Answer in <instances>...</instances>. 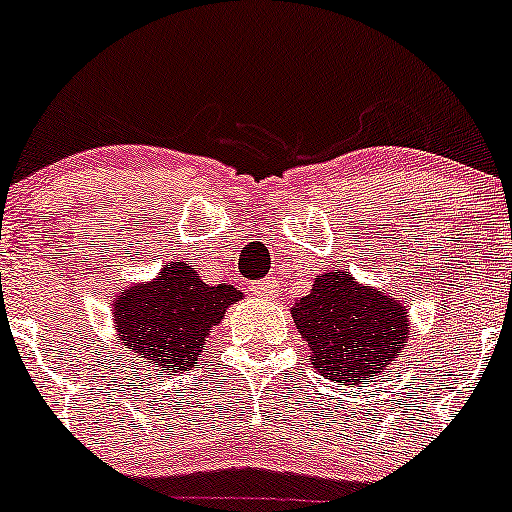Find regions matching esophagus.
<instances>
[{
	"label": "esophagus",
	"mask_w": 512,
	"mask_h": 512,
	"mask_svg": "<svg viewBox=\"0 0 512 512\" xmlns=\"http://www.w3.org/2000/svg\"><path fill=\"white\" fill-rule=\"evenodd\" d=\"M251 290H254V295H258V298H271V295H276L278 283H276V280H273V278L256 280V283L251 285Z\"/></svg>",
	"instance_id": "esophagus-1"
}]
</instances>
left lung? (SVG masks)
I'll return each mask as SVG.
<instances>
[{
  "label": "left lung",
  "mask_w": 512,
  "mask_h": 512,
  "mask_svg": "<svg viewBox=\"0 0 512 512\" xmlns=\"http://www.w3.org/2000/svg\"><path fill=\"white\" fill-rule=\"evenodd\" d=\"M290 315L312 368L339 386L381 376L408 344V300L359 283L346 268L320 273Z\"/></svg>",
  "instance_id": "1"
}]
</instances>
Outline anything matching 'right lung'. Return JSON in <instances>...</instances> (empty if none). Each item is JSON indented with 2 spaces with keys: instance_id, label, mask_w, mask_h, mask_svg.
I'll list each match as a JSON object with an SVG mask.
<instances>
[{
  "instance_id": "1",
  "label": "right lung",
  "mask_w": 512,
  "mask_h": 512,
  "mask_svg": "<svg viewBox=\"0 0 512 512\" xmlns=\"http://www.w3.org/2000/svg\"><path fill=\"white\" fill-rule=\"evenodd\" d=\"M244 300L234 285H207L185 261H170L146 283H134L112 300L117 339L163 373L190 371L212 327Z\"/></svg>"
}]
</instances>
